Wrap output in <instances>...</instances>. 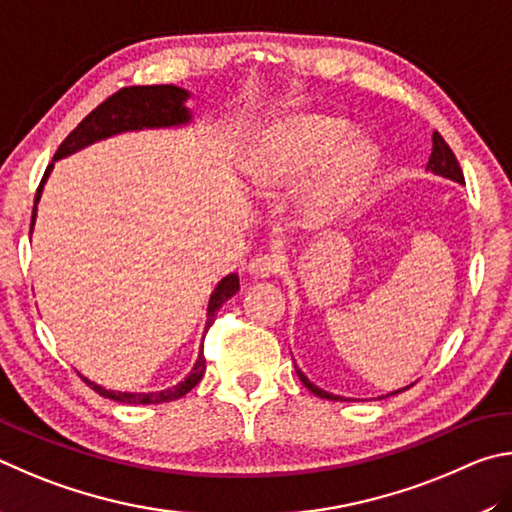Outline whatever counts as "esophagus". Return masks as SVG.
<instances>
[{"instance_id":"34e87169","label":"esophagus","mask_w":512,"mask_h":512,"mask_svg":"<svg viewBox=\"0 0 512 512\" xmlns=\"http://www.w3.org/2000/svg\"><path fill=\"white\" fill-rule=\"evenodd\" d=\"M279 261H276L274 256H270V254H261V256H256L254 261L249 263V267H247V274L251 276V279L254 281H265V279H272V276L279 272Z\"/></svg>"}]
</instances>
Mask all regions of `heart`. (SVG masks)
I'll use <instances>...</instances> for the list:
<instances>
[{
  "instance_id": "1",
  "label": "heart",
  "mask_w": 512,
  "mask_h": 512,
  "mask_svg": "<svg viewBox=\"0 0 512 512\" xmlns=\"http://www.w3.org/2000/svg\"><path fill=\"white\" fill-rule=\"evenodd\" d=\"M351 137V123L337 116H283L258 132L242 155L247 188L272 200L303 182L294 197L299 222L326 227L360 200L378 168V148Z\"/></svg>"
}]
</instances>
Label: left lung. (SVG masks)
I'll use <instances>...</instances> for the list:
<instances>
[{"label":"left lung","instance_id":"8db88e82","mask_svg":"<svg viewBox=\"0 0 512 512\" xmlns=\"http://www.w3.org/2000/svg\"><path fill=\"white\" fill-rule=\"evenodd\" d=\"M432 143H434V148H432V157H429V161H427V173H432V175H436V177H443V179H450V182H456V184H465L459 161H456L454 152L450 150V146H447L441 134L434 132ZM294 369H297L299 380H301L303 384H306L308 391L315 393V396L326 398V400H351V398H344V396H335V393H328V391H324L321 387H317L315 382H310L308 375L303 373L297 364H294ZM409 387H411V384H409ZM409 387H402V389L391 391V393H387V396H380V400H382V398H389V396H398V393L407 391Z\"/></svg>","mask_w":512,"mask_h":512}]
</instances>
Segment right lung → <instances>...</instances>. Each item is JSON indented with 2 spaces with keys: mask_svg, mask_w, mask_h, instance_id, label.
Instances as JSON below:
<instances>
[{
  "mask_svg": "<svg viewBox=\"0 0 512 512\" xmlns=\"http://www.w3.org/2000/svg\"><path fill=\"white\" fill-rule=\"evenodd\" d=\"M191 98V92L177 85H137V87H125L121 92L112 94L105 103L96 107L94 112H89L83 121L78 123V128L69 134V137L60 143V148L53 155V161H60L74 152L92 146L96 141H105L116 134L123 132H141V130H177L186 128L193 123V112L188 110L186 103ZM53 161L44 170V177L40 182L38 193H35V206H33V220H31V233L35 224V215H38V202L42 197V188L47 184V179L53 170ZM240 290V279L236 272L224 276V279L215 285V290L209 297V306H206V324L204 335L215 321V315L222 308V303H227L233 294ZM202 335V339H204ZM204 342L197 353V360L193 364L191 373L186 375L182 382H177L175 387L161 389V391H114L105 389L101 384L92 382L85 375H80L89 387H92L98 396L110 398L114 402H125V405H159V402H170L186 396L197 382L202 380L206 371L204 360Z\"/></svg>",
  "mask_w": 512,
  "mask_h": 512,
  "instance_id": "obj_1",
  "label": "right lung"
}]
</instances>
